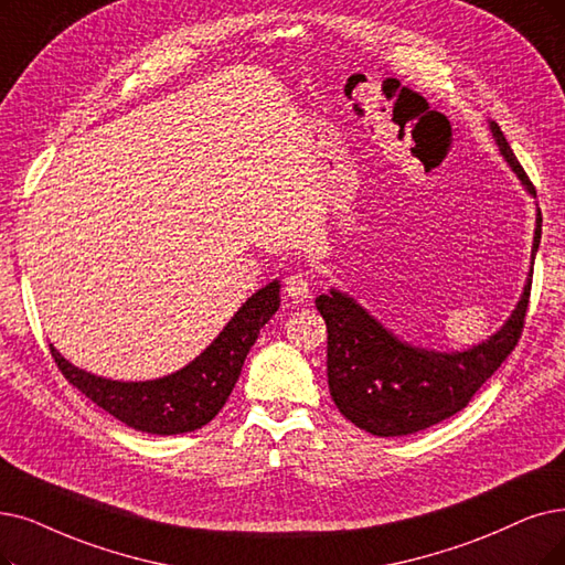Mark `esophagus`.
I'll list each match as a JSON object with an SVG mask.
<instances>
[{
    "label": "esophagus",
    "mask_w": 565,
    "mask_h": 565,
    "mask_svg": "<svg viewBox=\"0 0 565 565\" xmlns=\"http://www.w3.org/2000/svg\"><path fill=\"white\" fill-rule=\"evenodd\" d=\"M285 295L295 303H301L310 297V285L301 274H295V276L285 278Z\"/></svg>",
    "instance_id": "1"
}]
</instances>
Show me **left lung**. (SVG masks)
Masks as SVG:
<instances>
[{"label":"left lung","mask_w":565,"mask_h":565,"mask_svg":"<svg viewBox=\"0 0 565 565\" xmlns=\"http://www.w3.org/2000/svg\"><path fill=\"white\" fill-rule=\"evenodd\" d=\"M489 129L519 183L535 196V188L516 162L501 127L489 120ZM540 227L543 215L537 209L531 264L540 245ZM531 278L533 266L503 327L461 352L405 343L345 291L331 289L329 295H320L315 306L327 322V375L335 408L354 426L380 438L417 434L457 415L514 350L524 329Z\"/></svg>","instance_id":"left-lung-1"}]
</instances>
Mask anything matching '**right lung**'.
I'll return each instance as SVG.
<instances>
[{
	"label": "right lung",
	"instance_id": "1",
	"mask_svg": "<svg viewBox=\"0 0 565 565\" xmlns=\"http://www.w3.org/2000/svg\"><path fill=\"white\" fill-rule=\"evenodd\" d=\"M280 308V282L274 280L257 289L215 341L180 371L143 380L122 382L87 373L66 361L53 345V359L62 375L102 411L122 424L154 436L196 431L209 424L227 403L243 361L255 345L259 329Z\"/></svg>",
	"mask_w": 565,
	"mask_h": 565
}]
</instances>
